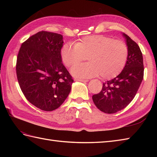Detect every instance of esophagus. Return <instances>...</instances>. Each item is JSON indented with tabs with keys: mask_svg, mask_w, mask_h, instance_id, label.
<instances>
[{
	"mask_svg": "<svg viewBox=\"0 0 157 157\" xmlns=\"http://www.w3.org/2000/svg\"><path fill=\"white\" fill-rule=\"evenodd\" d=\"M75 81H79V82H87L88 80H87V79H77V78H75V79H74Z\"/></svg>",
	"mask_w": 157,
	"mask_h": 157,
	"instance_id": "esophagus-1",
	"label": "esophagus"
}]
</instances>
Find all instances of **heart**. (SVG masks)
I'll list each match as a JSON object with an SVG mask.
<instances>
[{
  "instance_id": "1",
  "label": "heart",
  "mask_w": 157,
  "mask_h": 157,
  "mask_svg": "<svg viewBox=\"0 0 157 157\" xmlns=\"http://www.w3.org/2000/svg\"><path fill=\"white\" fill-rule=\"evenodd\" d=\"M128 47L124 42L102 35L88 36L75 46L66 43L61 49L63 63L71 69V74L80 78L101 75L102 79L115 78L122 71L128 58ZM89 62L76 66L85 60Z\"/></svg>"
}]
</instances>
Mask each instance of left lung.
Listing matches in <instances>:
<instances>
[{
  "mask_svg": "<svg viewBox=\"0 0 157 157\" xmlns=\"http://www.w3.org/2000/svg\"><path fill=\"white\" fill-rule=\"evenodd\" d=\"M128 47V58L122 71L111 80L103 83L98 94L92 96L100 111L108 114L125 108L137 93L144 78V64L141 50L137 43L123 34Z\"/></svg>",
  "mask_w": 157,
  "mask_h": 157,
  "instance_id": "1",
  "label": "left lung"
}]
</instances>
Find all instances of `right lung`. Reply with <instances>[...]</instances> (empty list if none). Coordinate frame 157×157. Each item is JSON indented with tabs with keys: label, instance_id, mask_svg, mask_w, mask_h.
Wrapping results in <instances>:
<instances>
[{
	"label": "right lung",
	"instance_id": "right-lung-1",
	"mask_svg": "<svg viewBox=\"0 0 157 157\" xmlns=\"http://www.w3.org/2000/svg\"><path fill=\"white\" fill-rule=\"evenodd\" d=\"M63 36L41 31L22 43L16 63L17 78L28 101L42 111L58 109L73 82L61 57Z\"/></svg>",
	"mask_w": 157,
	"mask_h": 157
}]
</instances>
